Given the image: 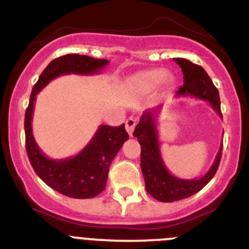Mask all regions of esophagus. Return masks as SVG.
I'll use <instances>...</instances> for the list:
<instances>
[{"label":"esophagus","mask_w":249,"mask_h":249,"mask_svg":"<svg viewBox=\"0 0 249 249\" xmlns=\"http://www.w3.org/2000/svg\"><path fill=\"white\" fill-rule=\"evenodd\" d=\"M135 126H136V120H135L134 118H129V119L126 120V123H125V129H126L127 134H129L130 136H132Z\"/></svg>","instance_id":"obj_1"}]
</instances>
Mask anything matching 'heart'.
<instances>
[{"label":"heart","mask_w":249,"mask_h":249,"mask_svg":"<svg viewBox=\"0 0 249 249\" xmlns=\"http://www.w3.org/2000/svg\"><path fill=\"white\" fill-rule=\"evenodd\" d=\"M165 80L166 83H173L174 81L173 76H168V73H166L165 69L161 68H154L149 69V71H141L136 76V81L140 85L149 89L158 88Z\"/></svg>","instance_id":"1"}]
</instances>
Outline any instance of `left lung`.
<instances>
[{
	"label": "left lung",
	"mask_w": 249,
	"mask_h": 249,
	"mask_svg": "<svg viewBox=\"0 0 249 249\" xmlns=\"http://www.w3.org/2000/svg\"><path fill=\"white\" fill-rule=\"evenodd\" d=\"M174 60L182 69L185 83L178 89L175 97H190L208 102L219 117L223 118L218 89L214 86L207 71L185 58H174ZM160 108L161 106H158L154 109L146 110L132 135L137 137L139 143L141 144V169L146 183V191L160 202L180 201L201 191L213 178L220 163L223 144L219 148L211 169L203 176L190 180L176 178L164 164L159 148L157 117Z\"/></svg>",
	"instance_id": "obj_1"
}]
</instances>
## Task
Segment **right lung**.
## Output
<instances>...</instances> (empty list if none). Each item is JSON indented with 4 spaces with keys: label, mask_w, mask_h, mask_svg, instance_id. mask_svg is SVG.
<instances>
[{
    "label": "right lung",
    "mask_w": 249,
    "mask_h": 249,
    "mask_svg": "<svg viewBox=\"0 0 249 249\" xmlns=\"http://www.w3.org/2000/svg\"><path fill=\"white\" fill-rule=\"evenodd\" d=\"M107 59L89 55L66 54L55 58L41 73L34 85L25 112V147L29 160L38 178L59 194L71 198H92L106 189L110 163L129 140L124 124L118 127L101 125L91 141L76 156L66 159H51L42 153L33 135L34 106L36 95L53 79L67 74L93 75L108 66Z\"/></svg>",
    "instance_id": "add662e5"
}]
</instances>
